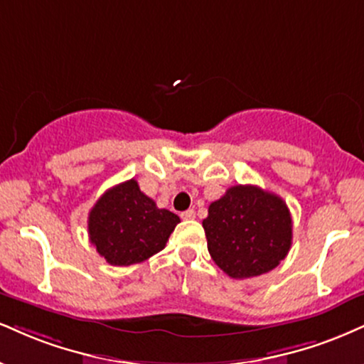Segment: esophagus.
Listing matches in <instances>:
<instances>
[{
	"instance_id": "34e87169",
	"label": "esophagus",
	"mask_w": 364,
	"mask_h": 364,
	"mask_svg": "<svg viewBox=\"0 0 364 364\" xmlns=\"http://www.w3.org/2000/svg\"><path fill=\"white\" fill-rule=\"evenodd\" d=\"M183 220H193L195 218V210H186V212L181 213Z\"/></svg>"
}]
</instances>
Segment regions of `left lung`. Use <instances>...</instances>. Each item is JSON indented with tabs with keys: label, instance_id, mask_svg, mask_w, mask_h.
Segmentation results:
<instances>
[{
	"label": "left lung",
	"instance_id": "left-lung-1",
	"mask_svg": "<svg viewBox=\"0 0 364 364\" xmlns=\"http://www.w3.org/2000/svg\"><path fill=\"white\" fill-rule=\"evenodd\" d=\"M212 259L230 278L274 269L291 247V215L278 195L237 185L208 207L203 220Z\"/></svg>",
	"mask_w": 364,
	"mask_h": 364
}]
</instances>
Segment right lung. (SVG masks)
<instances>
[{
	"label": "right lung",
	"mask_w": 364,
	"mask_h": 364,
	"mask_svg": "<svg viewBox=\"0 0 364 364\" xmlns=\"http://www.w3.org/2000/svg\"><path fill=\"white\" fill-rule=\"evenodd\" d=\"M178 224L176 213L157 208L137 181L129 179L100 196L87 217V234L107 262L130 266L163 251Z\"/></svg>",
	"instance_id": "1"
}]
</instances>
